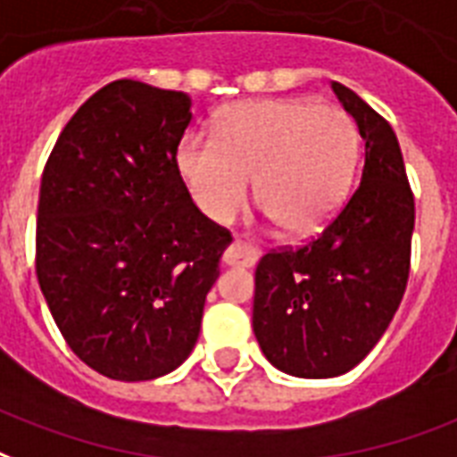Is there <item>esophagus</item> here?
<instances>
[{
  "label": "esophagus",
  "instance_id": "1",
  "mask_svg": "<svg viewBox=\"0 0 457 457\" xmlns=\"http://www.w3.org/2000/svg\"><path fill=\"white\" fill-rule=\"evenodd\" d=\"M256 249L254 246H249L242 239H235L232 245L228 246V252H225V263L228 266H239V269H249V266H254L256 263Z\"/></svg>",
  "mask_w": 457,
  "mask_h": 457
}]
</instances>
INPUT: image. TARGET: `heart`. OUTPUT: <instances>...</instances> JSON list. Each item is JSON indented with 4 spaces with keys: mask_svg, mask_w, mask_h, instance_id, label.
<instances>
[{
    "mask_svg": "<svg viewBox=\"0 0 457 457\" xmlns=\"http://www.w3.org/2000/svg\"><path fill=\"white\" fill-rule=\"evenodd\" d=\"M358 133L337 108L305 99L245 101L228 106L212 140L179 145V171L212 222L228 225L254 198L286 237L324 229L349 195L358 164Z\"/></svg>",
    "mask_w": 457,
    "mask_h": 457,
    "instance_id": "1",
    "label": "heart"
}]
</instances>
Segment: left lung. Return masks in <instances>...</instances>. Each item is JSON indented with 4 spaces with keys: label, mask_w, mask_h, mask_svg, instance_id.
Wrapping results in <instances>:
<instances>
[{
    "label": "left lung",
    "mask_w": 457,
    "mask_h": 457,
    "mask_svg": "<svg viewBox=\"0 0 457 457\" xmlns=\"http://www.w3.org/2000/svg\"><path fill=\"white\" fill-rule=\"evenodd\" d=\"M366 143L349 203L303 246L262 256L254 278V334L263 356L295 378H337L370 353L409 278L414 195L397 135L356 91L332 82Z\"/></svg>",
    "instance_id": "obj_1"
}]
</instances>
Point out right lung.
I'll return each instance as SVG.
<instances>
[{"label":"right lung","mask_w":457,"mask_h":457,"mask_svg":"<svg viewBox=\"0 0 457 457\" xmlns=\"http://www.w3.org/2000/svg\"><path fill=\"white\" fill-rule=\"evenodd\" d=\"M188 123L184 91L118 79L70 118L43 171L40 290L67 346L111 380L184 363L232 242L179 171Z\"/></svg>","instance_id":"obj_1"}]
</instances>
